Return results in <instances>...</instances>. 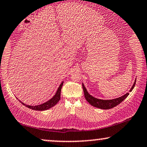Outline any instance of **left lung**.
Wrapping results in <instances>:
<instances>
[{"instance_id":"obj_1","label":"left lung","mask_w":147,"mask_h":147,"mask_svg":"<svg viewBox=\"0 0 147 147\" xmlns=\"http://www.w3.org/2000/svg\"><path fill=\"white\" fill-rule=\"evenodd\" d=\"M136 80H135L134 84L131 88V89L129 90V92H132L133 89L135 86V84H136ZM82 88L84 90V96L86 100H87L88 102L90 103L91 105L93 107H95L101 109H109L115 107V106H117L119 103H121L123 100H124V99L126 98V97L129 95V93L127 92L126 94H125L123 96L118 97V98H113V99H109V100H105V99H100L95 98L92 95L90 94L88 92L87 89L84 86V84L82 83Z\"/></svg>"}]
</instances>
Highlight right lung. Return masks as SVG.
<instances>
[{"instance_id": "1", "label": "right lung", "mask_w": 147, "mask_h": 147, "mask_svg": "<svg viewBox=\"0 0 147 147\" xmlns=\"http://www.w3.org/2000/svg\"><path fill=\"white\" fill-rule=\"evenodd\" d=\"M63 81L61 83V84L59 86L58 89H57L56 93H55L54 96H53L51 99H49V100H47V102H44L42 104L38 105H29L25 104L24 102H23L20 100V102L25 105L27 107L31 109L32 110H36V111H45V110L49 109L54 107L55 105H56L57 102L60 100L61 99V88L63 86Z\"/></svg>"}]
</instances>
